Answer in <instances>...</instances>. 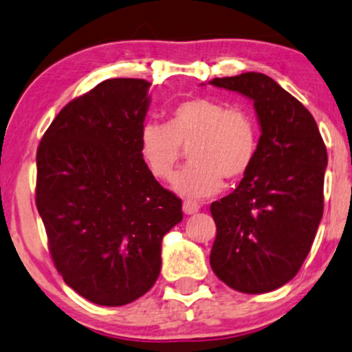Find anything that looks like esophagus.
<instances>
[{"label":"esophagus","mask_w":352,"mask_h":352,"mask_svg":"<svg viewBox=\"0 0 352 352\" xmlns=\"http://www.w3.org/2000/svg\"><path fill=\"white\" fill-rule=\"evenodd\" d=\"M199 210H200V205L197 204V201H192V200L184 201V212L187 213V215H193V213H197Z\"/></svg>","instance_id":"obj_1"}]
</instances>
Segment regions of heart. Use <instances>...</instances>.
I'll use <instances>...</instances> for the list:
<instances>
[{"instance_id":"obj_1","label":"heart","mask_w":352,"mask_h":352,"mask_svg":"<svg viewBox=\"0 0 352 352\" xmlns=\"http://www.w3.org/2000/svg\"><path fill=\"white\" fill-rule=\"evenodd\" d=\"M140 155L155 179L170 180L184 148L190 164L173 182L188 199H205L252 168L258 151L256 124L248 112L207 98L172 107L168 122H145L139 135Z\"/></svg>"}]
</instances>
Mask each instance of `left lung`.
<instances>
[{
  "label": "left lung",
  "mask_w": 352,
  "mask_h": 352,
  "mask_svg": "<svg viewBox=\"0 0 352 352\" xmlns=\"http://www.w3.org/2000/svg\"><path fill=\"white\" fill-rule=\"evenodd\" d=\"M208 84L252 99L261 127L252 168L210 205L217 225L210 265L236 292H273L296 276L316 236L326 145L308 109L268 76L245 72Z\"/></svg>",
  "instance_id": "1"
}]
</instances>
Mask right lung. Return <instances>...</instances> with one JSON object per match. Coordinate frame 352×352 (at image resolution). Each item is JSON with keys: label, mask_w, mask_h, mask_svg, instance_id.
I'll use <instances>...</instances> for the list:
<instances>
[{"label": "right lung", "mask_w": 352, "mask_h": 352, "mask_svg": "<svg viewBox=\"0 0 352 352\" xmlns=\"http://www.w3.org/2000/svg\"><path fill=\"white\" fill-rule=\"evenodd\" d=\"M151 82L107 79L71 100L44 132L36 207L56 268L100 306L135 301L157 281L162 238L180 223L182 200L140 155Z\"/></svg>", "instance_id": "right-lung-1"}]
</instances>
